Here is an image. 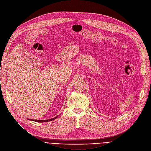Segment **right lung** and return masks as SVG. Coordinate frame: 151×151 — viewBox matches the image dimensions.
Wrapping results in <instances>:
<instances>
[{"label": "right lung", "mask_w": 151, "mask_h": 151, "mask_svg": "<svg viewBox=\"0 0 151 151\" xmlns=\"http://www.w3.org/2000/svg\"><path fill=\"white\" fill-rule=\"evenodd\" d=\"M58 116L55 117L52 119H47V120H34V119H32V121H34L35 122H48V121H51L52 120H54L55 118H57ZM29 120H31V119H29ZM32 121V120H31Z\"/></svg>", "instance_id": "obj_1"}]
</instances>
